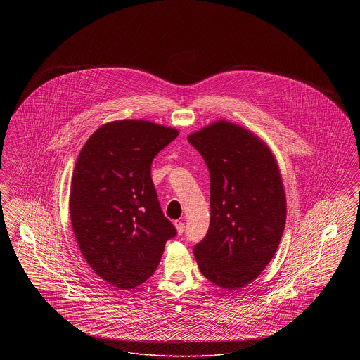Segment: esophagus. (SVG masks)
<instances>
[{"mask_svg": "<svg viewBox=\"0 0 360 360\" xmlns=\"http://www.w3.org/2000/svg\"><path fill=\"white\" fill-rule=\"evenodd\" d=\"M174 225H175V228H176L178 235H182L184 231H185V224L182 223V221H175Z\"/></svg>", "mask_w": 360, "mask_h": 360, "instance_id": "obj_1", "label": "esophagus"}]
</instances>
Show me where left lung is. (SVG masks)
I'll return each instance as SVG.
<instances>
[{"label": "left lung", "mask_w": 360, "mask_h": 360, "mask_svg": "<svg viewBox=\"0 0 360 360\" xmlns=\"http://www.w3.org/2000/svg\"><path fill=\"white\" fill-rule=\"evenodd\" d=\"M188 140L210 174V224L194 257L206 279L236 290L260 275L282 239L281 172L269 146L238 124L214 121Z\"/></svg>", "instance_id": "8db88e82"}]
</instances>
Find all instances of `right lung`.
I'll return each instance as SVG.
<instances>
[{
	"label": "right lung",
	"instance_id": "1",
	"mask_svg": "<svg viewBox=\"0 0 360 360\" xmlns=\"http://www.w3.org/2000/svg\"><path fill=\"white\" fill-rule=\"evenodd\" d=\"M178 131L153 121L101 125L78 155L70 217L89 266L109 285L134 289L154 274L176 229L163 214L151 165Z\"/></svg>",
	"mask_w": 360,
	"mask_h": 360
}]
</instances>
